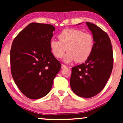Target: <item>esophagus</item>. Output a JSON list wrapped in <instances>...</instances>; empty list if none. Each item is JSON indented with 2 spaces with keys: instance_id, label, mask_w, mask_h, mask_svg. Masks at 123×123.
I'll use <instances>...</instances> for the list:
<instances>
[{
  "instance_id": "34e87169",
  "label": "esophagus",
  "mask_w": 123,
  "mask_h": 123,
  "mask_svg": "<svg viewBox=\"0 0 123 123\" xmlns=\"http://www.w3.org/2000/svg\"><path fill=\"white\" fill-rule=\"evenodd\" d=\"M67 65L63 64H62V69L65 68H67Z\"/></svg>"
}]
</instances>
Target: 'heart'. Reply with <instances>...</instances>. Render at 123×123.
Segmentation results:
<instances>
[{"instance_id": "heart-1", "label": "heart", "mask_w": 123, "mask_h": 123, "mask_svg": "<svg viewBox=\"0 0 123 123\" xmlns=\"http://www.w3.org/2000/svg\"><path fill=\"white\" fill-rule=\"evenodd\" d=\"M58 40L50 41V47L55 58L61 59L67 51L64 60L82 63L88 59L94 48V38L89 32L75 28H66L58 35Z\"/></svg>"}]
</instances>
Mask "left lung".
Segmentation results:
<instances>
[{"label":"left lung","mask_w":123,"mask_h":123,"mask_svg":"<svg viewBox=\"0 0 123 123\" xmlns=\"http://www.w3.org/2000/svg\"><path fill=\"white\" fill-rule=\"evenodd\" d=\"M94 38L93 51L85 63L72 68L70 85L78 96L90 98L103 90L113 68V51L110 38L96 25L86 22Z\"/></svg>","instance_id":"obj_1"}]
</instances>
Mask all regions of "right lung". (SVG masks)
<instances>
[{
	"mask_svg": "<svg viewBox=\"0 0 123 123\" xmlns=\"http://www.w3.org/2000/svg\"><path fill=\"white\" fill-rule=\"evenodd\" d=\"M53 25L31 23L13 40L10 52L11 73L21 92L38 99L50 91L61 64L51 51Z\"/></svg>",
	"mask_w": 123,
	"mask_h": 123,
	"instance_id": "obj_1",
	"label": "right lung"
}]
</instances>
